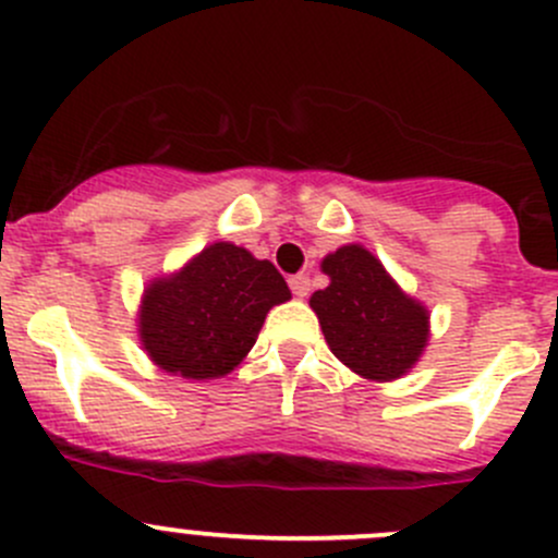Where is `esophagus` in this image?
<instances>
[{
  "mask_svg": "<svg viewBox=\"0 0 558 558\" xmlns=\"http://www.w3.org/2000/svg\"><path fill=\"white\" fill-rule=\"evenodd\" d=\"M289 286H291V291H294V296H307L311 294V278H307V275H294V278L289 280Z\"/></svg>",
  "mask_w": 558,
  "mask_h": 558,
  "instance_id": "obj_1",
  "label": "esophagus"
}]
</instances>
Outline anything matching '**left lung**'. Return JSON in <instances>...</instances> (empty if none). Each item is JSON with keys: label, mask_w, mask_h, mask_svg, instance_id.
<instances>
[{"label": "left lung", "mask_w": 558, "mask_h": 558, "mask_svg": "<svg viewBox=\"0 0 558 558\" xmlns=\"http://www.w3.org/2000/svg\"><path fill=\"white\" fill-rule=\"evenodd\" d=\"M329 286L311 296L326 345L364 380L388 384L418 364L429 345V311L404 294L380 258L359 243L326 253Z\"/></svg>", "instance_id": "left-lung-1"}]
</instances>
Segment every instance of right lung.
<instances>
[{"mask_svg": "<svg viewBox=\"0 0 558 558\" xmlns=\"http://www.w3.org/2000/svg\"><path fill=\"white\" fill-rule=\"evenodd\" d=\"M291 300L267 258L213 243L143 291L137 335L150 362L185 380H216L247 356L275 305Z\"/></svg>", "mask_w": 558, "mask_h": 558, "instance_id": "obj_1", "label": "right lung"}]
</instances>
